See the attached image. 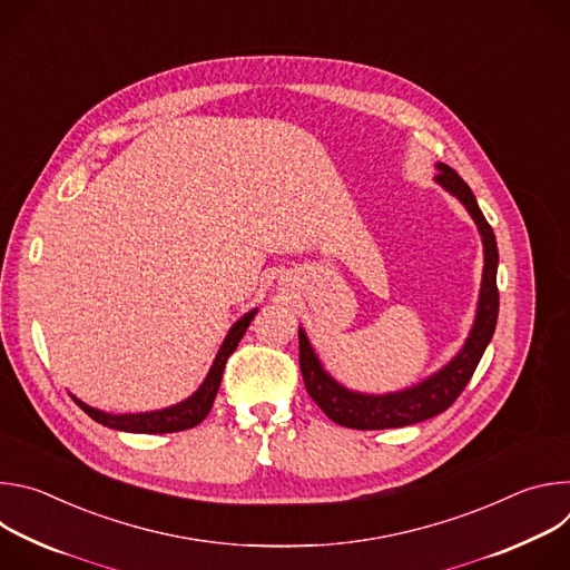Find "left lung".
Here are the masks:
<instances>
[{"label":"left lung","instance_id":"1","mask_svg":"<svg viewBox=\"0 0 570 570\" xmlns=\"http://www.w3.org/2000/svg\"><path fill=\"white\" fill-rule=\"evenodd\" d=\"M438 171L440 174L435 176V180L466 207L482 236L484 268L471 334L462 350L440 372L424 379L422 383L387 394H363L347 390L330 372H324L304 330H299V370L304 376L306 392L320 405L322 413L341 426L356 431L401 429L444 413L466 387L487 345H490L494 336L499 317V248L494 229L482 216L469 185L446 165H438Z\"/></svg>","mask_w":570,"mask_h":570}]
</instances>
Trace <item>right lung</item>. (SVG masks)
I'll use <instances>...</instances> for the list:
<instances>
[{"mask_svg": "<svg viewBox=\"0 0 570 570\" xmlns=\"http://www.w3.org/2000/svg\"><path fill=\"white\" fill-rule=\"evenodd\" d=\"M257 315V308H253L250 313L243 315L240 320H236L232 324V330L227 332L216 358H214V365L209 370V374L205 376L203 385L185 401L171 405V409H165V411H150V413H135V415H110V413H104V411H97L92 409V405L83 403L80 399L71 396L80 409H83L95 422L108 426V429H115V431H128V433H178V431H187V429H194L198 426L212 411L214 405V399H216V392L220 387V379H223V370H225V363L229 358V354H234V350L238 347L243 334H246V330L250 327L253 317Z\"/></svg>", "mask_w": 570, "mask_h": 570, "instance_id": "right-lung-1", "label": "right lung"}]
</instances>
